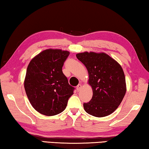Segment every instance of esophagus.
Instances as JSON below:
<instances>
[{
	"instance_id": "esophagus-1",
	"label": "esophagus",
	"mask_w": 149,
	"mask_h": 149,
	"mask_svg": "<svg viewBox=\"0 0 149 149\" xmlns=\"http://www.w3.org/2000/svg\"><path fill=\"white\" fill-rule=\"evenodd\" d=\"M81 87H82L81 84H78V85H77V87H76L77 91H79L80 90H81Z\"/></svg>"
}]
</instances>
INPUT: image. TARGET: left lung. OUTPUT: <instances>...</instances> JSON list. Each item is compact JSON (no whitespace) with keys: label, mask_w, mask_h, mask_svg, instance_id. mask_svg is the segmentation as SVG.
<instances>
[{"label":"left lung","mask_w":149,"mask_h":149,"mask_svg":"<svg viewBox=\"0 0 149 149\" xmlns=\"http://www.w3.org/2000/svg\"><path fill=\"white\" fill-rule=\"evenodd\" d=\"M86 66L93 96L84 107L88 114L105 117L114 112L126 93L125 77L121 66L105 53L84 52L76 54Z\"/></svg>","instance_id":"obj_1"}]
</instances>
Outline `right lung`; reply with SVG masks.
<instances>
[{"label": "right lung", "instance_id": "obj_1", "mask_svg": "<svg viewBox=\"0 0 149 149\" xmlns=\"http://www.w3.org/2000/svg\"><path fill=\"white\" fill-rule=\"evenodd\" d=\"M68 51L48 49L32 59L27 68L24 89L32 107L47 116L62 113L75 88L63 74Z\"/></svg>", "mask_w": 149, "mask_h": 149}]
</instances>
